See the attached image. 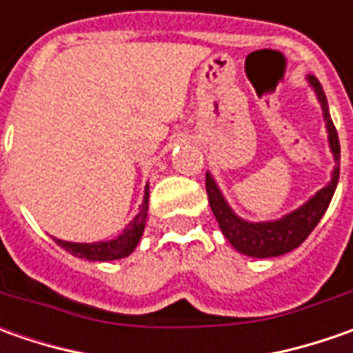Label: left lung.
Wrapping results in <instances>:
<instances>
[{"label": "left lung", "instance_id": "obj_1", "mask_svg": "<svg viewBox=\"0 0 353 353\" xmlns=\"http://www.w3.org/2000/svg\"><path fill=\"white\" fill-rule=\"evenodd\" d=\"M308 80H310V84L314 86L316 94H319L324 119H326L328 133H330V147H332V153L336 157V163H338L336 169H334L332 181L328 183V186H324L316 196L306 202L303 208L285 216L283 220L263 222V224H250V222L239 220L236 214L230 210V206L225 204L218 186L212 181V176L206 174V194H208L212 212H214L218 224L222 228V234L228 237V241L237 251L251 255V257H277V255H283L287 251L299 248L308 237V234L316 228L320 218L324 216V212H326L334 196L338 179H340V139H338V131L334 128L332 117H330V112H328L326 94H324L322 84H320L316 76H310Z\"/></svg>", "mask_w": 353, "mask_h": 353}]
</instances>
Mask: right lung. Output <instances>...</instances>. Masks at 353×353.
Listing matches in <instances>:
<instances>
[{"label":"right lung","instance_id":"add662e5","mask_svg":"<svg viewBox=\"0 0 353 353\" xmlns=\"http://www.w3.org/2000/svg\"><path fill=\"white\" fill-rule=\"evenodd\" d=\"M147 208H149V186H145V196H143V204L139 206V214L129 222L123 234L116 239L96 241V243H70V241H62V239H54V241L62 250H66L76 257L88 259V261H112V259L128 257L141 239L145 220H147Z\"/></svg>","mask_w":353,"mask_h":353}]
</instances>
